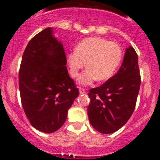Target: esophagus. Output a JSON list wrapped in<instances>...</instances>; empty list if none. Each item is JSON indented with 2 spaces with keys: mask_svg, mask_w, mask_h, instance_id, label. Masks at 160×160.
I'll list each match as a JSON object with an SVG mask.
<instances>
[{
  "mask_svg": "<svg viewBox=\"0 0 160 160\" xmlns=\"http://www.w3.org/2000/svg\"><path fill=\"white\" fill-rule=\"evenodd\" d=\"M79 93L80 94L86 93V89H83V88H79Z\"/></svg>",
  "mask_w": 160,
  "mask_h": 160,
  "instance_id": "1",
  "label": "esophagus"
}]
</instances>
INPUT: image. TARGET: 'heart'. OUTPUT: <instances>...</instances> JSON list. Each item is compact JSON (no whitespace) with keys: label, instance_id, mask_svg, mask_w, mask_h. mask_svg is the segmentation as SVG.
<instances>
[{"label":"heart","instance_id":"heart-1","mask_svg":"<svg viewBox=\"0 0 160 160\" xmlns=\"http://www.w3.org/2000/svg\"><path fill=\"white\" fill-rule=\"evenodd\" d=\"M122 57V51L118 44L101 38H89L82 41L68 54V64L71 76L77 77L86 62L88 68L79 76L78 82L88 86L97 79L105 81L110 78L119 66Z\"/></svg>","mask_w":160,"mask_h":160}]
</instances>
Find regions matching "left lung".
<instances>
[{
  "mask_svg": "<svg viewBox=\"0 0 160 160\" xmlns=\"http://www.w3.org/2000/svg\"><path fill=\"white\" fill-rule=\"evenodd\" d=\"M140 86L138 54L130 46L118 72L88 93L90 98L88 116L92 127L108 134L123 127L134 111Z\"/></svg>",
  "mask_w": 160,
  "mask_h": 160,
  "instance_id": "obj_1",
  "label": "left lung"
}]
</instances>
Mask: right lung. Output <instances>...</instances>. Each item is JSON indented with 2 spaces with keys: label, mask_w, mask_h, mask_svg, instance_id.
Returning <instances> with one entry per match:
<instances>
[{
  "label": "right lung",
  "mask_w": 160,
  "mask_h": 160,
  "mask_svg": "<svg viewBox=\"0 0 160 160\" xmlns=\"http://www.w3.org/2000/svg\"><path fill=\"white\" fill-rule=\"evenodd\" d=\"M63 44L48 27L27 44L19 72L22 105L32 127L51 133L65 122L78 96L68 74Z\"/></svg>",
  "instance_id": "obj_1"
}]
</instances>
